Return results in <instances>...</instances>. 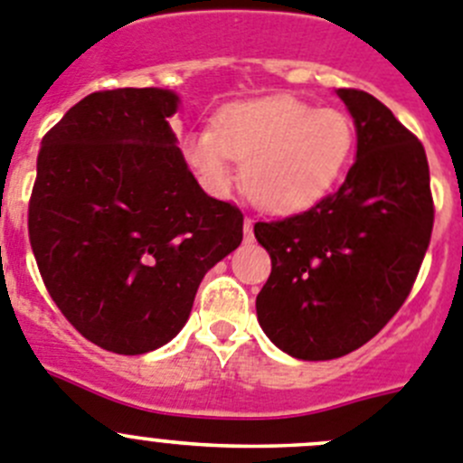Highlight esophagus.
Segmentation results:
<instances>
[{"label":"esophagus","mask_w":463,"mask_h":463,"mask_svg":"<svg viewBox=\"0 0 463 463\" xmlns=\"http://www.w3.org/2000/svg\"><path fill=\"white\" fill-rule=\"evenodd\" d=\"M244 237H246V241L253 240V219H249V217L244 219Z\"/></svg>","instance_id":"1"}]
</instances>
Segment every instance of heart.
Segmentation results:
<instances>
[{
	"label": "heart",
	"instance_id": "obj_1",
	"mask_svg": "<svg viewBox=\"0 0 463 463\" xmlns=\"http://www.w3.org/2000/svg\"><path fill=\"white\" fill-rule=\"evenodd\" d=\"M356 128L343 109H317L292 95L237 102L217 128L187 137V159L210 192L226 194L244 164L241 187L262 210L299 212L338 184L352 162Z\"/></svg>",
	"mask_w": 463,
	"mask_h": 463
}]
</instances>
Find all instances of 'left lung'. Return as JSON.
I'll return each mask as SVG.
<instances>
[{
    "mask_svg": "<svg viewBox=\"0 0 463 463\" xmlns=\"http://www.w3.org/2000/svg\"><path fill=\"white\" fill-rule=\"evenodd\" d=\"M335 95L356 128L345 183L301 214L253 226L271 258L258 322L299 361L340 358L374 338L411 292L434 226L420 141L374 95Z\"/></svg>",
    "mask_w": 463,
    "mask_h": 463,
    "instance_id": "1",
    "label": "left lung"
}]
</instances>
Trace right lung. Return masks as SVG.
<instances>
[{"instance_id":"1","label":"right lung","mask_w":463,"mask_h":463,"mask_svg":"<svg viewBox=\"0 0 463 463\" xmlns=\"http://www.w3.org/2000/svg\"><path fill=\"white\" fill-rule=\"evenodd\" d=\"M171 89L86 95L45 139L29 240L45 288L98 347L153 352L187 324L203 276L235 251L244 217L207 196L168 125Z\"/></svg>"}]
</instances>
